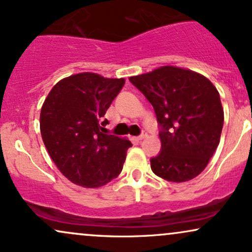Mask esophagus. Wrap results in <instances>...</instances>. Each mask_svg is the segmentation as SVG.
I'll list each match as a JSON object with an SVG mask.
<instances>
[{"label":"esophagus","instance_id":"34e87169","mask_svg":"<svg viewBox=\"0 0 252 252\" xmlns=\"http://www.w3.org/2000/svg\"><path fill=\"white\" fill-rule=\"evenodd\" d=\"M147 137H148V134L145 131H143L141 135L138 136L137 139H138V141H142V139H144V138H147Z\"/></svg>","mask_w":252,"mask_h":252}]
</instances>
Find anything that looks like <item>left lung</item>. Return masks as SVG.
Here are the masks:
<instances>
[{
	"mask_svg": "<svg viewBox=\"0 0 252 252\" xmlns=\"http://www.w3.org/2000/svg\"><path fill=\"white\" fill-rule=\"evenodd\" d=\"M153 104L160 126L162 151L151 170L182 183L204 170L220 144L224 111L220 93L198 72L174 65L129 77Z\"/></svg>",
	"mask_w": 252,
	"mask_h": 252,
	"instance_id": "1",
	"label": "left lung"
}]
</instances>
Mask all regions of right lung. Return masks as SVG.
Returning <instances> with one entry per match:
<instances>
[{
  "instance_id": "add662e5",
  "label": "right lung",
  "mask_w": 252,
  "mask_h": 252,
  "mask_svg": "<svg viewBox=\"0 0 252 252\" xmlns=\"http://www.w3.org/2000/svg\"><path fill=\"white\" fill-rule=\"evenodd\" d=\"M126 83L124 78L80 72L57 82L45 97L39 129L59 170L74 184L99 188L121 174L126 138L103 134V120Z\"/></svg>"
}]
</instances>
